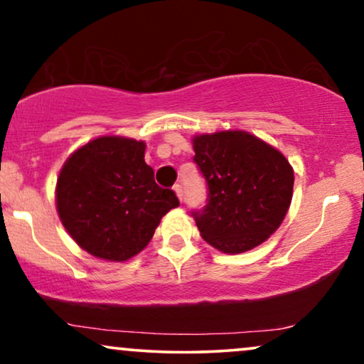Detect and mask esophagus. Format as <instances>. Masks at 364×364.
<instances>
[{"mask_svg":"<svg viewBox=\"0 0 364 364\" xmlns=\"http://www.w3.org/2000/svg\"><path fill=\"white\" fill-rule=\"evenodd\" d=\"M173 192H175V196L178 197V200H182V199H183V194H182V186H181V183H177V186H173Z\"/></svg>","mask_w":364,"mask_h":364,"instance_id":"esophagus-1","label":"esophagus"}]
</instances>
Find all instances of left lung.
I'll return each mask as SVG.
<instances>
[{"label":"left lung","mask_w":364,"mask_h":364,"mask_svg":"<svg viewBox=\"0 0 364 364\" xmlns=\"http://www.w3.org/2000/svg\"><path fill=\"white\" fill-rule=\"evenodd\" d=\"M194 161L209 199L194 213L205 243L228 255L267 241L289 213L294 168L282 151L243 129L196 134Z\"/></svg>","instance_id":"8db88e82"}]
</instances>
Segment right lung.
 Wrapping results in <instances>:
<instances>
[{"label":"right lung","mask_w":364,"mask_h":364,"mask_svg":"<svg viewBox=\"0 0 364 364\" xmlns=\"http://www.w3.org/2000/svg\"><path fill=\"white\" fill-rule=\"evenodd\" d=\"M145 141L100 136L74 151L57 178V213L84 251L127 262L150 243L161 218L177 208L173 191L155 183Z\"/></svg>","instance_id":"right-lung-1"}]
</instances>
